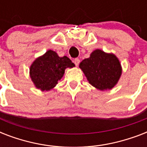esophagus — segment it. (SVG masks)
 Listing matches in <instances>:
<instances>
[{
  "label": "esophagus",
  "instance_id": "esophagus-1",
  "mask_svg": "<svg viewBox=\"0 0 147 147\" xmlns=\"http://www.w3.org/2000/svg\"><path fill=\"white\" fill-rule=\"evenodd\" d=\"M79 62H80V59H78V58H76L75 59H74V63L76 65V66H78V64H79Z\"/></svg>",
  "mask_w": 147,
  "mask_h": 147
}]
</instances>
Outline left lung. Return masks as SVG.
Instances as JSON below:
<instances>
[{
  "label": "left lung",
  "instance_id": "left-lung-1",
  "mask_svg": "<svg viewBox=\"0 0 147 147\" xmlns=\"http://www.w3.org/2000/svg\"><path fill=\"white\" fill-rule=\"evenodd\" d=\"M89 83L99 90L111 89L118 82L121 66L113 54L96 49L79 65Z\"/></svg>",
  "mask_w": 147,
  "mask_h": 147
}]
</instances>
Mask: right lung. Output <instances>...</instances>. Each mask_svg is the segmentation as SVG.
Returning a JSON list of instances; mask_svg holds the SVG:
<instances>
[{
	"instance_id": "add662e5",
	"label": "right lung",
	"mask_w": 147,
	"mask_h": 147,
	"mask_svg": "<svg viewBox=\"0 0 147 147\" xmlns=\"http://www.w3.org/2000/svg\"><path fill=\"white\" fill-rule=\"evenodd\" d=\"M75 66L67 56L59 57L54 51L49 50L33 62L30 69L32 81L36 87L48 91L56 85L65 73V69Z\"/></svg>"
}]
</instances>
